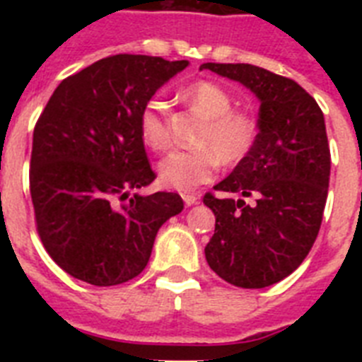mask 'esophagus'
<instances>
[{"mask_svg": "<svg viewBox=\"0 0 362 362\" xmlns=\"http://www.w3.org/2000/svg\"><path fill=\"white\" fill-rule=\"evenodd\" d=\"M183 201H185V204H187V206H192V204H196L197 203V199H199V197L197 196H194V194H183Z\"/></svg>", "mask_w": 362, "mask_h": 362, "instance_id": "obj_1", "label": "esophagus"}]
</instances>
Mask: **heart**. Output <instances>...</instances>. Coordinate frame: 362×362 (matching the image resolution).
I'll return each instance as SVG.
<instances>
[{
  "label": "heart",
  "mask_w": 362,
  "mask_h": 362,
  "mask_svg": "<svg viewBox=\"0 0 362 362\" xmlns=\"http://www.w3.org/2000/svg\"><path fill=\"white\" fill-rule=\"evenodd\" d=\"M185 99L206 119L197 136V150H175L158 166L163 187L179 192H192L209 183L223 165H238L250 153L257 139V124L245 112L233 110L228 92L212 81H199L185 90ZM139 134L146 146L165 150L170 146L168 107L161 98L146 101L139 114Z\"/></svg>",
  "instance_id": "obj_1"
}]
</instances>
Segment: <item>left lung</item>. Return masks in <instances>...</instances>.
<instances>
[{
    "label": "left lung",
    "instance_id": "1",
    "mask_svg": "<svg viewBox=\"0 0 362 362\" xmlns=\"http://www.w3.org/2000/svg\"><path fill=\"white\" fill-rule=\"evenodd\" d=\"M223 78L245 85L259 99L257 139L216 190L206 194L216 232L204 248L210 268L241 288H264L299 267L321 228L330 146L325 116L315 99L293 79L246 63H203ZM256 203H244L245 197Z\"/></svg>",
    "mask_w": 362,
    "mask_h": 362
}]
</instances>
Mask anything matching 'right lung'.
Returning a JSON list of instances; mask_svg holds the SVG:
<instances>
[{"label": "right lung", "instance_id": "right-lung-1", "mask_svg": "<svg viewBox=\"0 0 362 362\" xmlns=\"http://www.w3.org/2000/svg\"><path fill=\"white\" fill-rule=\"evenodd\" d=\"M187 59L117 54L59 83L32 137L30 196L54 263L94 286L145 270L163 223L183 210L174 192L130 194L156 179L139 114Z\"/></svg>", "mask_w": 362, "mask_h": 362}]
</instances>
